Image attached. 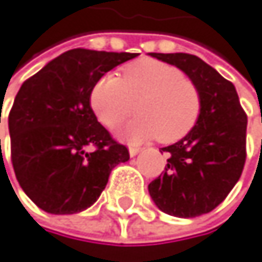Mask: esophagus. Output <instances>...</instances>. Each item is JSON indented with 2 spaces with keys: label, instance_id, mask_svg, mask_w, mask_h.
Returning <instances> with one entry per match:
<instances>
[{
  "label": "esophagus",
  "instance_id": "34e87169",
  "mask_svg": "<svg viewBox=\"0 0 262 262\" xmlns=\"http://www.w3.org/2000/svg\"><path fill=\"white\" fill-rule=\"evenodd\" d=\"M139 151H140V148H137V147H129V156H136V155H139Z\"/></svg>",
  "mask_w": 262,
  "mask_h": 262
}]
</instances>
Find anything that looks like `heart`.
<instances>
[{
    "instance_id": "b5f03b06",
    "label": "heart",
    "mask_w": 262,
    "mask_h": 262,
    "mask_svg": "<svg viewBox=\"0 0 262 262\" xmlns=\"http://www.w3.org/2000/svg\"><path fill=\"white\" fill-rule=\"evenodd\" d=\"M136 103L140 115L119 133L128 142L155 137L164 143L178 142L192 131L202 111L197 85L173 65L155 59L128 63L122 78L106 73L90 90V106L107 128L126 120Z\"/></svg>"
}]
</instances>
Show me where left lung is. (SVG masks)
<instances>
[{
  "instance_id": "8db88e82",
  "label": "left lung",
  "mask_w": 262,
  "mask_h": 262,
  "mask_svg": "<svg viewBox=\"0 0 262 262\" xmlns=\"http://www.w3.org/2000/svg\"><path fill=\"white\" fill-rule=\"evenodd\" d=\"M175 65L197 85L202 111L192 131L167 151L165 173L148 184L165 214L190 219L219 206L239 181L245 164L247 115L234 85L200 57L187 53H150Z\"/></svg>"
}]
</instances>
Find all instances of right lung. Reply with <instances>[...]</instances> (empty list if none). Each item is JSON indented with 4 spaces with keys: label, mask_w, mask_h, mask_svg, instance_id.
<instances>
[{
    "label": "right lung",
    "mask_w": 262,
    "mask_h": 262,
    "mask_svg": "<svg viewBox=\"0 0 262 262\" xmlns=\"http://www.w3.org/2000/svg\"><path fill=\"white\" fill-rule=\"evenodd\" d=\"M136 56L70 50L20 87L9 114L12 165L25 193L45 212L90 208L111 170L129 159L128 148L98 123L90 90L98 78Z\"/></svg>",
    "instance_id": "1"
}]
</instances>
